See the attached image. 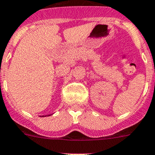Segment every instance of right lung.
<instances>
[{"label":"right lung","mask_w":155,"mask_h":155,"mask_svg":"<svg viewBox=\"0 0 155 155\" xmlns=\"http://www.w3.org/2000/svg\"><path fill=\"white\" fill-rule=\"evenodd\" d=\"M49 116H50V115H49Z\"/></svg>","instance_id":"1"}]
</instances>
